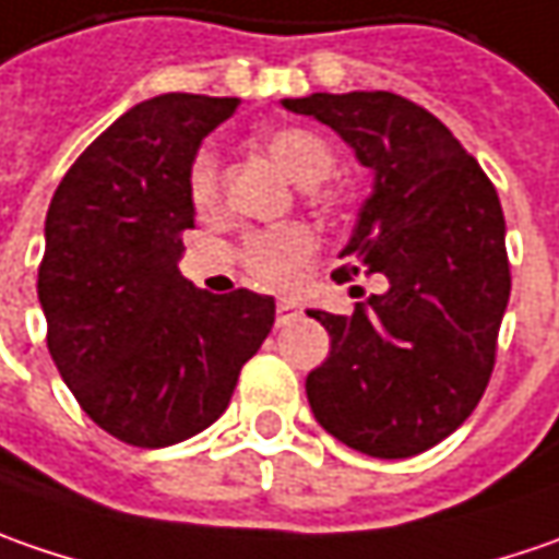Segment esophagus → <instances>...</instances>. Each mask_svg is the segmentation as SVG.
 <instances>
[{
  "label": "esophagus",
  "instance_id": "34e87169",
  "mask_svg": "<svg viewBox=\"0 0 559 559\" xmlns=\"http://www.w3.org/2000/svg\"><path fill=\"white\" fill-rule=\"evenodd\" d=\"M275 309H278V325H287V322H294V319H297V312H300V306L294 304L290 297H281Z\"/></svg>",
  "mask_w": 559,
  "mask_h": 559
}]
</instances>
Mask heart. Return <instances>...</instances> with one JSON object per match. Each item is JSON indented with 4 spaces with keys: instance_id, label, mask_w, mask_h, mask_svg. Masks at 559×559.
I'll use <instances>...</instances> for the list:
<instances>
[{
    "instance_id": "1",
    "label": "heart",
    "mask_w": 559,
    "mask_h": 559,
    "mask_svg": "<svg viewBox=\"0 0 559 559\" xmlns=\"http://www.w3.org/2000/svg\"><path fill=\"white\" fill-rule=\"evenodd\" d=\"M262 150L278 162L284 175L300 187H316L334 171V150L325 140L304 128H275L262 134ZM190 200L200 212H209L218 203V162L212 150H200L193 165H190V178H187ZM316 253V240L312 234L300 225H284L272 231H259L247 240L243 247V262L250 269V275L262 284L284 287L297 278V272Z\"/></svg>"
}]
</instances>
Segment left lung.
Returning a JSON list of instances; mask_svg holds the SVG:
<instances>
[{
	"label": "left lung",
	"mask_w": 559,
	"mask_h": 559,
	"mask_svg": "<svg viewBox=\"0 0 559 559\" xmlns=\"http://www.w3.org/2000/svg\"><path fill=\"white\" fill-rule=\"evenodd\" d=\"M312 115L372 171L337 278L381 272L353 316L306 309L331 337L306 376L316 423L378 460H406L469 419L495 369L510 300L498 190L460 140L397 93H312L281 99Z\"/></svg>",
	"instance_id": "left-lung-1"
}]
</instances>
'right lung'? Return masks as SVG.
I'll return each instance as SVG.
<instances>
[{
	"mask_svg": "<svg viewBox=\"0 0 559 559\" xmlns=\"http://www.w3.org/2000/svg\"><path fill=\"white\" fill-rule=\"evenodd\" d=\"M240 99L136 103L68 168L46 212L37 294L52 362L84 413L134 448L200 435L275 325V300L215 297L178 269L197 150Z\"/></svg>",
	"mask_w": 559,
	"mask_h": 559,
	"instance_id": "right-lung-1",
	"label": "right lung"
}]
</instances>
